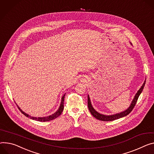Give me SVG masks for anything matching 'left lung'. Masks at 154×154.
Listing matches in <instances>:
<instances>
[{"label": "left lung", "mask_w": 154, "mask_h": 154, "mask_svg": "<svg viewBox=\"0 0 154 154\" xmlns=\"http://www.w3.org/2000/svg\"><path fill=\"white\" fill-rule=\"evenodd\" d=\"M145 83H146V81L143 83V85L141 87V88L138 90L137 93L136 94V95H135V96L134 97V99H133V100L130 106L128 107V109H127V110L122 112H121L120 114H117L116 115L104 116V115H102V114H100L98 112H97L94 109V108L92 107L91 102H90L89 96H88V109L90 110V113L92 114V116L94 117H95L97 120H101V121H106H106H113V120L119 119L120 118L123 117L125 116H127V115H128L133 110V108L134 107V106H135V105H136V104L137 103V101L138 100V97H139V95H140V94L141 93V92L143 90L144 87L145 85Z\"/></svg>", "instance_id": "1"}]
</instances>
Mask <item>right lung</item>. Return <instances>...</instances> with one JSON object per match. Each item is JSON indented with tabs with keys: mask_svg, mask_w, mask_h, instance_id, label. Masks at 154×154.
Here are the masks:
<instances>
[{
	"mask_svg": "<svg viewBox=\"0 0 154 154\" xmlns=\"http://www.w3.org/2000/svg\"><path fill=\"white\" fill-rule=\"evenodd\" d=\"M64 96H65V94H64V96L62 97V100H61V104H60V107L59 108V109L57 110V112H56L51 115V116H50L48 117H31L29 116L28 114H27L26 113H24V112L18 107V109L19 110L21 111V112L24 114L25 116L29 117L31 119H33V120H37V121H39V122H47V121H50V120H52L56 118H57L58 117H59L61 113L62 112L64 109Z\"/></svg>",
	"mask_w": 154,
	"mask_h": 154,
	"instance_id": "1",
	"label": "right lung"
}]
</instances>
